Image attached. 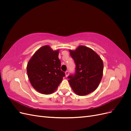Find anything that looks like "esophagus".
I'll list each match as a JSON object with an SVG mask.
<instances>
[{
    "instance_id": "1",
    "label": "esophagus",
    "mask_w": 131,
    "mask_h": 131,
    "mask_svg": "<svg viewBox=\"0 0 131 131\" xmlns=\"http://www.w3.org/2000/svg\"><path fill=\"white\" fill-rule=\"evenodd\" d=\"M65 74H66V77H67L68 76V75H69V72H68V71H66V72H65Z\"/></svg>"
}]
</instances>
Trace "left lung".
<instances>
[{
	"label": "left lung",
	"mask_w": 131,
	"mask_h": 131,
	"mask_svg": "<svg viewBox=\"0 0 131 131\" xmlns=\"http://www.w3.org/2000/svg\"><path fill=\"white\" fill-rule=\"evenodd\" d=\"M76 65L75 73L68 77L74 92L79 96H86L96 90L102 80L103 62L99 55L89 47L79 46L69 50Z\"/></svg>",
	"instance_id": "1"
}]
</instances>
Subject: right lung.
Listing matches in <instances>:
<instances>
[{"label":"right lung","instance_id":"add662e5","mask_svg":"<svg viewBox=\"0 0 131 131\" xmlns=\"http://www.w3.org/2000/svg\"><path fill=\"white\" fill-rule=\"evenodd\" d=\"M58 54L59 50L53 51L45 45L39 49L28 63V77L33 88L39 93H52L66 76L61 70Z\"/></svg>","mask_w":131,"mask_h":131}]
</instances>
